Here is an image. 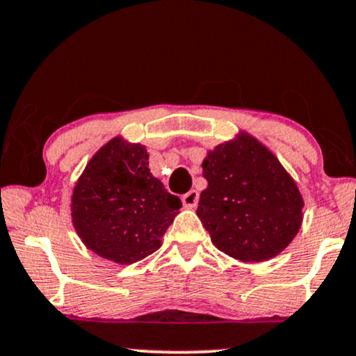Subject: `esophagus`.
Listing matches in <instances>:
<instances>
[{
    "label": "esophagus",
    "mask_w": 356,
    "mask_h": 356,
    "mask_svg": "<svg viewBox=\"0 0 356 356\" xmlns=\"http://www.w3.org/2000/svg\"><path fill=\"white\" fill-rule=\"evenodd\" d=\"M182 204L186 209H195L199 204V192L197 191H188L182 195Z\"/></svg>",
    "instance_id": "esophagus-1"
}]
</instances>
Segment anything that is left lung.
Wrapping results in <instances>:
<instances>
[{"label":"left lung","mask_w":356,"mask_h":356,"mask_svg":"<svg viewBox=\"0 0 356 356\" xmlns=\"http://www.w3.org/2000/svg\"><path fill=\"white\" fill-rule=\"evenodd\" d=\"M202 169L209 186L197 215L220 251L261 263L287 248L300 230L304 199L263 143L241 131L207 152Z\"/></svg>","instance_id":"obj_1"}]
</instances>
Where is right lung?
I'll return each instance as SVG.
<instances>
[{
  "instance_id": "right-lung-1",
  "label": "right lung",
  "mask_w": 356,
  "mask_h": 356,
  "mask_svg": "<svg viewBox=\"0 0 356 356\" xmlns=\"http://www.w3.org/2000/svg\"><path fill=\"white\" fill-rule=\"evenodd\" d=\"M147 165L145 146L116 136L93 154L75 184L72 223L102 258L133 264L152 254L182 207Z\"/></svg>"
}]
</instances>
